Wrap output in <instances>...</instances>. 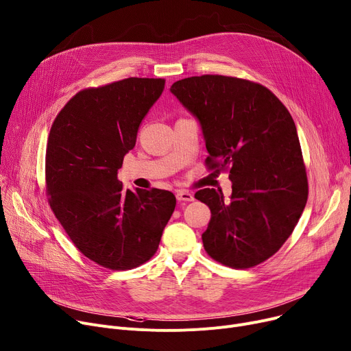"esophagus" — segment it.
<instances>
[{"label":"esophagus","instance_id":"obj_1","mask_svg":"<svg viewBox=\"0 0 351 351\" xmlns=\"http://www.w3.org/2000/svg\"><path fill=\"white\" fill-rule=\"evenodd\" d=\"M176 199H178L179 202H193V200H195V197H193V195H192L191 192L183 191V189H180V191L176 192Z\"/></svg>","mask_w":351,"mask_h":351}]
</instances>
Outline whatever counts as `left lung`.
<instances>
[{"label": "left lung", "instance_id": "8db88e82", "mask_svg": "<svg viewBox=\"0 0 351 351\" xmlns=\"http://www.w3.org/2000/svg\"><path fill=\"white\" fill-rule=\"evenodd\" d=\"M172 95L202 125L208 171H227L221 189L195 197L212 212L202 234L206 252L226 267L245 269L267 261L292 234L308 200V176L296 125L265 86L203 75L178 80Z\"/></svg>", "mask_w": 351, "mask_h": 351}]
</instances>
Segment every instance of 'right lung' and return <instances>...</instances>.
I'll return each mask as SVG.
<instances>
[{
  "mask_svg": "<svg viewBox=\"0 0 351 351\" xmlns=\"http://www.w3.org/2000/svg\"><path fill=\"white\" fill-rule=\"evenodd\" d=\"M163 87V79L128 77L84 88L49 132L45 179L52 212L84 256L112 271L151 260L176 206L169 191H124L117 179Z\"/></svg>",
  "mask_w": 351,
  "mask_h": 351,
  "instance_id": "right-lung-1",
  "label": "right lung"
}]
</instances>
